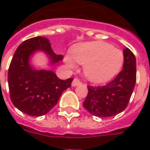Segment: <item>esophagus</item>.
I'll return each instance as SVG.
<instances>
[{
    "mask_svg": "<svg viewBox=\"0 0 150 150\" xmlns=\"http://www.w3.org/2000/svg\"><path fill=\"white\" fill-rule=\"evenodd\" d=\"M79 84H81L80 79H79L77 78L74 79V80H73V82H72V86H73V87H75V86L79 85Z\"/></svg>",
    "mask_w": 150,
    "mask_h": 150,
    "instance_id": "obj_1",
    "label": "esophagus"
}]
</instances>
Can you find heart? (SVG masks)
I'll use <instances>...</instances> for the list:
<instances>
[{"mask_svg":"<svg viewBox=\"0 0 150 150\" xmlns=\"http://www.w3.org/2000/svg\"><path fill=\"white\" fill-rule=\"evenodd\" d=\"M71 56H67V64L73 67V59L84 65V74L94 83H105L115 77L121 70L124 55L119 49L100 41L83 43L75 45L71 50Z\"/></svg>","mask_w":150,"mask_h":150,"instance_id":"1","label":"heart"}]
</instances>
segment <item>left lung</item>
<instances>
[{
	"mask_svg": "<svg viewBox=\"0 0 150 150\" xmlns=\"http://www.w3.org/2000/svg\"><path fill=\"white\" fill-rule=\"evenodd\" d=\"M123 69L111 82L104 86L88 85L83 107L91 115L107 118L123 111L128 105L137 81V62L133 53L123 50Z\"/></svg>",
	"mask_w": 150,
	"mask_h": 150,
	"instance_id": "1",
	"label": "left lung"
}]
</instances>
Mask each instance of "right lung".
I'll return each mask as SVG.
<instances>
[{
  "mask_svg": "<svg viewBox=\"0 0 150 150\" xmlns=\"http://www.w3.org/2000/svg\"><path fill=\"white\" fill-rule=\"evenodd\" d=\"M38 50L48 53L53 63L63 59L62 55L53 52L48 39L36 36L18 47L8 71L10 100L20 111L31 116H41L50 111L73 80V78L62 80L52 71L32 69L28 59Z\"/></svg>",
  "mask_w": 150,
  "mask_h": 150,
  "instance_id": "add662e5",
  "label": "right lung"
}]
</instances>
